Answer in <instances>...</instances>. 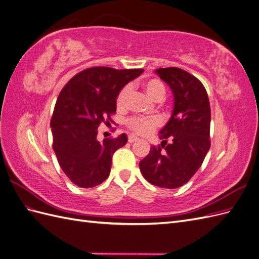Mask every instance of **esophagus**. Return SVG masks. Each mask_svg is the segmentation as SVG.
<instances>
[{"label": "esophagus", "mask_w": 259, "mask_h": 259, "mask_svg": "<svg viewBox=\"0 0 259 259\" xmlns=\"http://www.w3.org/2000/svg\"><path fill=\"white\" fill-rule=\"evenodd\" d=\"M128 143L130 144H132V143H134V142H136V140H138V138L135 136V135H130L128 136Z\"/></svg>", "instance_id": "1"}]
</instances>
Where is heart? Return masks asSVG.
Segmentation results:
<instances>
[{
    "mask_svg": "<svg viewBox=\"0 0 259 259\" xmlns=\"http://www.w3.org/2000/svg\"><path fill=\"white\" fill-rule=\"evenodd\" d=\"M144 90L147 95L150 97L153 101H162L165 98L166 90L164 84L158 79H150L146 81L144 84ZM131 94V90L128 86L123 88L119 95L116 97V106L119 109H124L127 106L128 97ZM126 125L130 130H132L136 134L139 135H148L159 126L160 120L158 117H138L133 116L126 121Z\"/></svg>",
    "mask_w": 259,
    "mask_h": 259,
    "instance_id": "heart-1",
    "label": "heart"
}]
</instances>
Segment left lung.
I'll use <instances>...</instances> for the list:
<instances>
[{"instance_id":"left-lung-1","label":"left lung","mask_w":259,"mask_h":259,"mask_svg":"<svg viewBox=\"0 0 259 259\" xmlns=\"http://www.w3.org/2000/svg\"><path fill=\"white\" fill-rule=\"evenodd\" d=\"M155 72L173 92L174 110L160 131L161 145L150 148L139 168L147 182L175 189L189 182L209 150V100L204 85L185 70L169 67Z\"/></svg>"}]
</instances>
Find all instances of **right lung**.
<instances>
[{
  "label": "right lung",
  "mask_w": 259,
  "mask_h": 259,
  "mask_svg": "<svg viewBox=\"0 0 259 259\" xmlns=\"http://www.w3.org/2000/svg\"><path fill=\"white\" fill-rule=\"evenodd\" d=\"M143 69L93 67L75 74L61 90L51 120L53 149L61 169L80 188H92L108 178L112 155L127 136L97 139L98 126L112 123L116 97Z\"/></svg>",
  "instance_id": "1"
}]
</instances>
